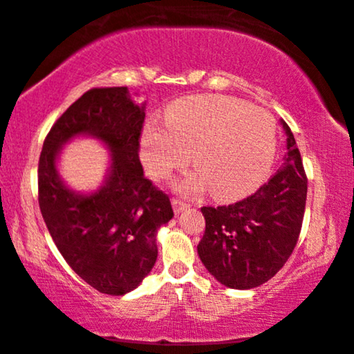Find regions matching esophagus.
I'll return each instance as SVG.
<instances>
[{
  "mask_svg": "<svg viewBox=\"0 0 354 354\" xmlns=\"http://www.w3.org/2000/svg\"><path fill=\"white\" fill-rule=\"evenodd\" d=\"M173 209H174V212H176V214H180V212H183L185 209H188V204L186 203H183L181 199H173Z\"/></svg>",
  "mask_w": 354,
  "mask_h": 354,
  "instance_id": "34e87169",
  "label": "esophagus"
}]
</instances>
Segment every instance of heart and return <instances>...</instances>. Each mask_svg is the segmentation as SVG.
I'll list each match as a JSON object with an SVG mask.
<instances>
[{"instance_id": "heart-1", "label": "heart", "mask_w": 354, "mask_h": 354, "mask_svg": "<svg viewBox=\"0 0 354 354\" xmlns=\"http://www.w3.org/2000/svg\"><path fill=\"white\" fill-rule=\"evenodd\" d=\"M277 148L275 120L263 109L225 95H191L166 110V127L148 123L140 156L153 180H165L191 160L194 171L174 183L181 194L211 188L236 199L257 188L270 171Z\"/></svg>"}]
</instances>
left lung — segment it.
Instances as JSON below:
<instances>
[{"instance_id": "1", "label": "left lung", "mask_w": 354, "mask_h": 354, "mask_svg": "<svg viewBox=\"0 0 354 354\" xmlns=\"http://www.w3.org/2000/svg\"><path fill=\"white\" fill-rule=\"evenodd\" d=\"M283 165L249 198L201 207L206 231L198 254L209 274L229 288L249 290L270 280L299 241L306 201V174L290 127L283 120Z\"/></svg>"}]
</instances>
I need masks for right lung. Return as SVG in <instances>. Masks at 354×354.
<instances>
[{
	"label": "right lung",
	"mask_w": 354,
	"mask_h": 354,
	"mask_svg": "<svg viewBox=\"0 0 354 354\" xmlns=\"http://www.w3.org/2000/svg\"><path fill=\"white\" fill-rule=\"evenodd\" d=\"M145 104L127 87L91 88L61 115L42 145L37 183L48 231L71 269L107 295L135 290L158 257L156 234L173 218L169 198L143 174L138 158ZM77 136L111 151L106 180L92 194L67 187L58 174L62 147Z\"/></svg>",
	"instance_id": "right-lung-1"
}]
</instances>
